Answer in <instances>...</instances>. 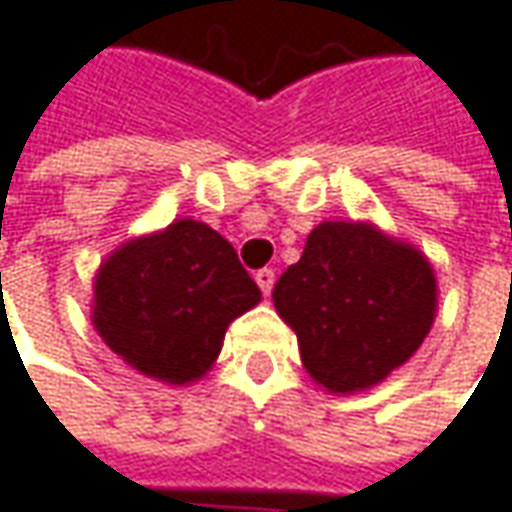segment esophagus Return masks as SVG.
Instances as JSON below:
<instances>
[{"mask_svg":"<svg viewBox=\"0 0 512 512\" xmlns=\"http://www.w3.org/2000/svg\"><path fill=\"white\" fill-rule=\"evenodd\" d=\"M255 280H257V286H260V292H263V295H269V292H272V286H275V272H272V269H260V272L255 275Z\"/></svg>","mask_w":512,"mask_h":512,"instance_id":"esophagus-1","label":"esophagus"}]
</instances>
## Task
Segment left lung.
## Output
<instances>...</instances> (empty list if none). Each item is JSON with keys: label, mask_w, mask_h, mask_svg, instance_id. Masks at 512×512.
Returning a JSON list of instances; mask_svg holds the SVG:
<instances>
[{"label": "left lung", "mask_w": 512, "mask_h": 512, "mask_svg": "<svg viewBox=\"0 0 512 512\" xmlns=\"http://www.w3.org/2000/svg\"><path fill=\"white\" fill-rule=\"evenodd\" d=\"M272 300L298 335L312 381L349 395L410 361L435 321L438 289L415 246L372 223L326 220L280 275Z\"/></svg>", "instance_id": "left-lung-1"}]
</instances>
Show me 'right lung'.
<instances>
[{"mask_svg": "<svg viewBox=\"0 0 512 512\" xmlns=\"http://www.w3.org/2000/svg\"><path fill=\"white\" fill-rule=\"evenodd\" d=\"M257 303L232 243L183 217L105 257L91 318L128 367L180 387L212 369L229 323Z\"/></svg>", "mask_w": 512, "mask_h": 512, "instance_id": "right-lung-1", "label": "right lung"}]
</instances>
